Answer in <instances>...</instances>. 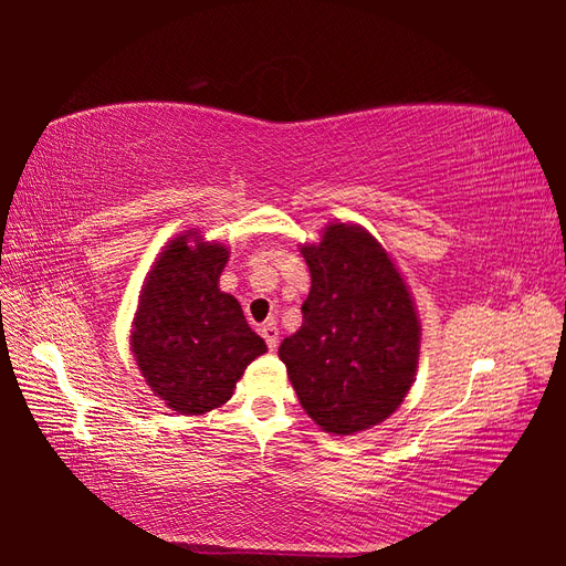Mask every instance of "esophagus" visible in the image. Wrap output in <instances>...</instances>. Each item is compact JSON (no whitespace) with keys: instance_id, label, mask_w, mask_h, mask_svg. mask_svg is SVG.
I'll list each match as a JSON object with an SVG mask.
<instances>
[{"instance_id":"1","label":"esophagus","mask_w":566,"mask_h":566,"mask_svg":"<svg viewBox=\"0 0 566 566\" xmlns=\"http://www.w3.org/2000/svg\"><path fill=\"white\" fill-rule=\"evenodd\" d=\"M260 335L264 338V343H268L270 350H276V343H280V328L274 326V323H264V326L260 328Z\"/></svg>"}]
</instances>
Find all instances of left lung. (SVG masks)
<instances>
[{"label": "left lung", "mask_w": 566, "mask_h": 566, "mask_svg": "<svg viewBox=\"0 0 566 566\" xmlns=\"http://www.w3.org/2000/svg\"><path fill=\"white\" fill-rule=\"evenodd\" d=\"M302 255L311 292L280 359L304 411L323 430L353 436L389 418L411 389L418 316L387 250L363 228L333 223Z\"/></svg>", "instance_id": "left-lung-1"}]
</instances>
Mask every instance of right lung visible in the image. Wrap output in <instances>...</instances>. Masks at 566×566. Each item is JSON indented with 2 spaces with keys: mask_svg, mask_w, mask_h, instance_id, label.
<instances>
[{
  "mask_svg": "<svg viewBox=\"0 0 566 566\" xmlns=\"http://www.w3.org/2000/svg\"><path fill=\"white\" fill-rule=\"evenodd\" d=\"M191 235L175 238L153 264L130 333L140 375L182 416L226 403L245 367L268 350L240 304L219 290L228 250L189 245Z\"/></svg>",
  "mask_w": 566,
  "mask_h": 566,
  "instance_id": "right-lung-1",
  "label": "right lung"
}]
</instances>
